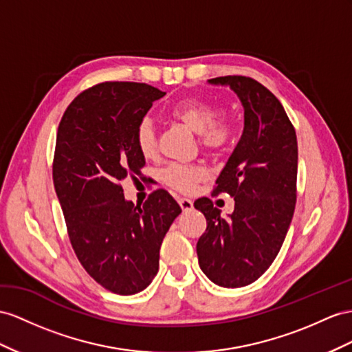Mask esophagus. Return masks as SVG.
Returning <instances> with one entry per match:
<instances>
[{
    "mask_svg": "<svg viewBox=\"0 0 352 352\" xmlns=\"http://www.w3.org/2000/svg\"><path fill=\"white\" fill-rule=\"evenodd\" d=\"M178 204H179V206H182V210H183L184 212L193 210V202H192L190 199H187V197H179Z\"/></svg>",
    "mask_w": 352,
    "mask_h": 352,
    "instance_id": "34e87169",
    "label": "esophagus"
}]
</instances>
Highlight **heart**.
<instances>
[{
    "label": "heart",
    "instance_id": "1",
    "mask_svg": "<svg viewBox=\"0 0 352 352\" xmlns=\"http://www.w3.org/2000/svg\"><path fill=\"white\" fill-rule=\"evenodd\" d=\"M169 114L174 120L186 126L188 131L199 135V144L204 150L219 153L228 147L230 141V128L226 123L217 122L220 114L212 105L201 101V99L187 98L170 107ZM135 144H137L142 157L150 159L156 155V129L148 117H144L137 124ZM204 177L205 169L197 165H169L160 175L162 182L178 192H190Z\"/></svg>",
    "mask_w": 352,
    "mask_h": 352
}]
</instances>
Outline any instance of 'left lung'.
Wrapping results in <instances>:
<instances>
[{"instance_id":"left-lung-1","label":"left lung","mask_w":352,"mask_h":352,"mask_svg":"<svg viewBox=\"0 0 352 352\" xmlns=\"http://www.w3.org/2000/svg\"><path fill=\"white\" fill-rule=\"evenodd\" d=\"M236 94L244 108V131L217 178L214 195L228 192L235 210L223 219L210 199L195 202L206 219L196 253L214 284L238 288L254 283L281 250L294 212L297 140L284 107L253 78L208 80Z\"/></svg>"}]
</instances>
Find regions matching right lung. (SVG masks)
<instances>
[{
  "label": "right lung",
  "mask_w": 352,
  "mask_h": 352,
  "mask_svg": "<svg viewBox=\"0 0 352 352\" xmlns=\"http://www.w3.org/2000/svg\"><path fill=\"white\" fill-rule=\"evenodd\" d=\"M162 96L144 83L96 85L69 104L58 128L53 184L71 245L98 284L122 296L153 281L162 241L182 212L165 190L141 206L126 199L120 186L146 165L135 129Z\"/></svg>",
  "instance_id": "obj_1"
}]
</instances>
